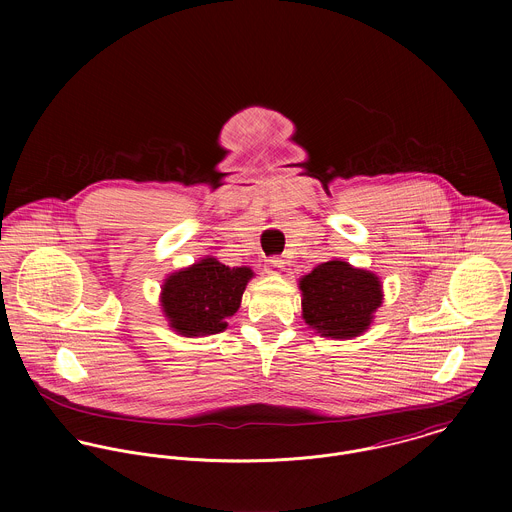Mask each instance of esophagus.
Listing matches in <instances>:
<instances>
[{
  "label": "esophagus",
  "instance_id": "esophagus-1",
  "mask_svg": "<svg viewBox=\"0 0 512 512\" xmlns=\"http://www.w3.org/2000/svg\"><path fill=\"white\" fill-rule=\"evenodd\" d=\"M282 268H284V260H282L280 256H272V258L268 260V272H270V274H280Z\"/></svg>",
  "mask_w": 512,
  "mask_h": 512
}]
</instances>
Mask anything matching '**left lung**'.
Listing matches in <instances>:
<instances>
[{"label":"left lung","mask_w":512,"mask_h":512,"mask_svg":"<svg viewBox=\"0 0 512 512\" xmlns=\"http://www.w3.org/2000/svg\"><path fill=\"white\" fill-rule=\"evenodd\" d=\"M301 317L321 337L353 339L365 333L382 303L376 274L329 260L299 280Z\"/></svg>","instance_id":"1"}]
</instances>
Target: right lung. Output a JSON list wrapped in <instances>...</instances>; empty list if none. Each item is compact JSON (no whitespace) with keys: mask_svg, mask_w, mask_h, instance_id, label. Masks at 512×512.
<instances>
[{"mask_svg":"<svg viewBox=\"0 0 512 512\" xmlns=\"http://www.w3.org/2000/svg\"><path fill=\"white\" fill-rule=\"evenodd\" d=\"M252 276L250 268H228L213 256L173 272L161 288V309L169 327L183 337L224 331L226 319L238 311Z\"/></svg>","mask_w":512,"mask_h":512,"instance_id":"obj_1","label":"right lung"}]
</instances>
